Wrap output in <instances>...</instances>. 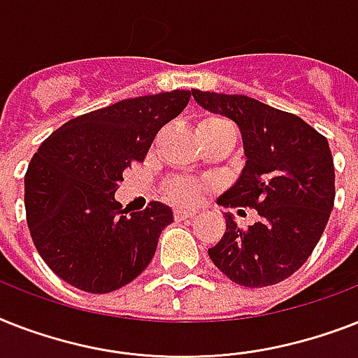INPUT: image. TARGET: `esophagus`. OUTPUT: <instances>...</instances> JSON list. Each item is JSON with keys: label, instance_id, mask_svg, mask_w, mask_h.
I'll use <instances>...</instances> for the list:
<instances>
[{"label": "esophagus", "instance_id": "obj_1", "mask_svg": "<svg viewBox=\"0 0 358 358\" xmlns=\"http://www.w3.org/2000/svg\"><path fill=\"white\" fill-rule=\"evenodd\" d=\"M196 217V211H182V209H176L174 211V219L176 220H189Z\"/></svg>", "mask_w": 358, "mask_h": 358}]
</instances>
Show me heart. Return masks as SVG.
I'll return each mask as SVG.
<instances>
[{"instance_id":"b5f03b06","label":"heart","mask_w":358,"mask_h":358,"mask_svg":"<svg viewBox=\"0 0 358 358\" xmlns=\"http://www.w3.org/2000/svg\"><path fill=\"white\" fill-rule=\"evenodd\" d=\"M224 127H234V124L229 123L226 117H220V115H209V117L200 121L199 130L224 129ZM208 187L209 185L202 180L184 178V176H174V178L167 180V184H165V191H167L169 200L178 206L199 204L200 200L204 199Z\"/></svg>"}]
</instances>
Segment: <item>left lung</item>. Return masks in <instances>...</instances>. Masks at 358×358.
<instances>
[{
    "instance_id": "8db88e82",
    "label": "left lung",
    "mask_w": 358,
    "mask_h": 358,
    "mask_svg": "<svg viewBox=\"0 0 358 358\" xmlns=\"http://www.w3.org/2000/svg\"><path fill=\"white\" fill-rule=\"evenodd\" d=\"M194 101L234 119L246 167L217 202L254 208L239 228L226 215L222 239L208 250L215 266L243 287H270L294 274L318 245L335 204V164L325 136L301 117L246 95L191 90Z\"/></svg>"
}]
</instances>
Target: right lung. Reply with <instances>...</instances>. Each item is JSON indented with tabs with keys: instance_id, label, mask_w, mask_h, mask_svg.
Listing matches in <instances>:
<instances>
[{
	"instance_id": "add662e5",
	"label": "right lung",
	"mask_w": 358,
	"mask_h": 358,
	"mask_svg": "<svg viewBox=\"0 0 358 358\" xmlns=\"http://www.w3.org/2000/svg\"><path fill=\"white\" fill-rule=\"evenodd\" d=\"M189 97L173 90L124 99L71 119L38 147L25 173L27 226L40 257L66 283L104 294L147 268L173 211L150 202L127 215L113 194Z\"/></svg>"
}]
</instances>
